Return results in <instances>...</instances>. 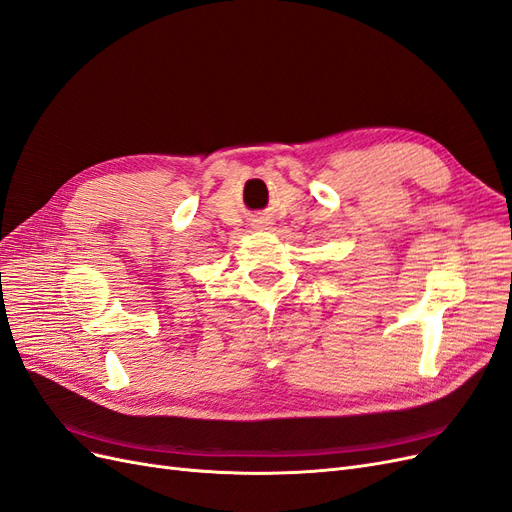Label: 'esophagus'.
<instances>
[{
  "label": "esophagus",
  "instance_id": "1",
  "mask_svg": "<svg viewBox=\"0 0 512 512\" xmlns=\"http://www.w3.org/2000/svg\"><path fill=\"white\" fill-rule=\"evenodd\" d=\"M269 224H271V222H267L265 218H256V220H252V228H256V230H262V228L267 230V228H269Z\"/></svg>",
  "mask_w": 512,
  "mask_h": 512
}]
</instances>
